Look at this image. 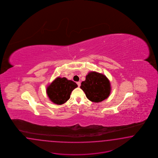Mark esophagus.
<instances>
[{
	"label": "esophagus",
	"mask_w": 158,
	"mask_h": 158,
	"mask_svg": "<svg viewBox=\"0 0 158 158\" xmlns=\"http://www.w3.org/2000/svg\"><path fill=\"white\" fill-rule=\"evenodd\" d=\"M77 83L78 87H80V86H81V82H80V81H77Z\"/></svg>",
	"instance_id": "obj_1"
}]
</instances>
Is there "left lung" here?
<instances>
[{"mask_svg":"<svg viewBox=\"0 0 158 158\" xmlns=\"http://www.w3.org/2000/svg\"><path fill=\"white\" fill-rule=\"evenodd\" d=\"M81 88L85 92L86 97L94 102L104 100L110 94V81L104 75L98 72H89L86 77V80L81 82Z\"/></svg>","mask_w":158,"mask_h":158,"instance_id":"8db88e82","label":"left lung"}]
</instances>
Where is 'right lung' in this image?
<instances>
[{
	"label": "right lung",
	"instance_id": "1",
	"mask_svg": "<svg viewBox=\"0 0 158 158\" xmlns=\"http://www.w3.org/2000/svg\"><path fill=\"white\" fill-rule=\"evenodd\" d=\"M77 87L75 82L65 77H58L48 86L46 92L53 102L61 105L69 99L71 92Z\"/></svg>",
	"mask_w": 158,
	"mask_h": 158
}]
</instances>
